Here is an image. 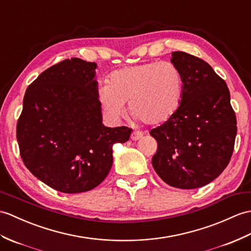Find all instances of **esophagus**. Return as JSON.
Listing matches in <instances>:
<instances>
[{
  "label": "esophagus",
  "instance_id": "obj_1",
  "mask_svg": "<svg viewBox=\"0 0 251 251\" xmlns=\"http://www.w3.org/2000/svg\"><path fill=\"white\" fill-rule=\"evenodd\" d=\"M143 137V132L141 131H138V130H135L131 132V136H130V139L133 140V141H137V140L141 139Z\"/></svg>",
  "mask_w": 251,
  "mask_h": 251
}]
</instances>
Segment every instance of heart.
Listing matches in <instances>:
<instances>
[{
    "label": "heart",
    "instance_id": "b5f03b06",
    "mask_svg": "<svg viewBox=\"0 0 251 251\" xmlns=\"http://www.w3.org/2000/svg\"><path fill=\"white\" fill-rule=\"evenodd\" d=\"M184 80L171 62H149L114 71L109 82L98 87L102 109L118 120L129 102L132 113L147 124H161L173 118L183 97Z\"/></svg>",
    "mask_w": 251,
    "mask_h": 251
}]
</instances>
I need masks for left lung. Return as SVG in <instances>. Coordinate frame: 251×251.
<instances>
[{"label":"left lung","instance_id":"8db88e82","mask_svg":"<svg viewBox=\"0 0 251 251\" xmlns=\"http://www.w3.org/2000/svg\"><path fill=\"white\" fill-rule=\"evenodd\" d=\"M184 90L173 118L150 131L158 143L152 165L168 185L195 189L211 183L228 166L234 149L236 118L225 81L206 62L172 52Z\"/></svg>","mask_w":251,"mask_h":251}]
</instances>
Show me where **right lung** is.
I'll use <instances>...</instances> for the list:
<instances>
[{"mask_svg": "<svg viewBox=\"0 0 251 251\" xmlns=\"http://www.w3.org/2000/svg\"><path fill=\"white\" fill-rule=\"evenodd\" d=\"M96 63L65 60L28 85L17 124L23 164L51 188L79 194L106 178L113 144L129 140L131 129L102 124Z\"/></svg>", "mask_w": 251, "mask_h": 251, "instance_id": "obj_1", "label": "right lung"}]
</instances>
